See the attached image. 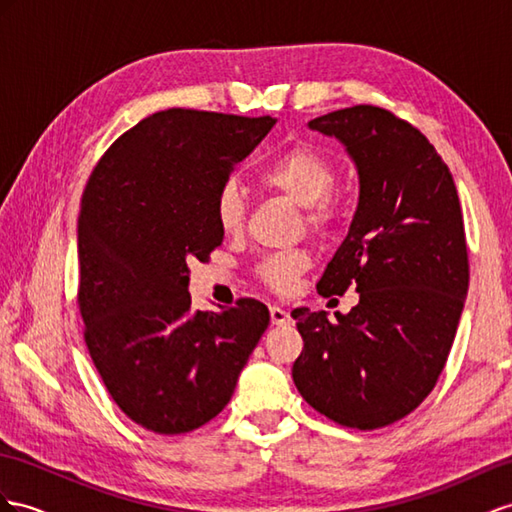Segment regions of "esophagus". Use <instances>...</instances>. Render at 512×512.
I'll list each match as a JSON object with an SVG mask.
<instances>
[{
    "instance_id": "34e87169",
    "label": "esophagus",
    "mask_w": 512,
    "mask_h": 512,
    "mask_svg": "<svg viewBox=\"0 0 512 512\" xmlns=\"http://www.w3.org/2000/svg\"><path fill=\"white\" fill-rule=\"evenodd\" d=\"M270 320H272V324H290L292 316H290V311H287V309H283L279 305H272L270 307Z\"/></svg>"
}]
</instances>
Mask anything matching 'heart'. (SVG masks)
Segmentation results:
<instances>
[{
	"instance_id": "b5f03b06",
	"label": "heart",
	"mask_w": 512,
	"mask_h": 512,
	"mask_svg": "<svg viewBox=\"0 0 512 512\" xmlns=\"http://www.w3.org/2000/svg\"><path fill=\"white\" fill-rule=\"evenodd\" d=\"M337 183V166L329 155L296 142L272 157L259 168L257 186L266 192L279 194L283 199L303 207L305 227L311 235L329 238L344 218L342 199L333 186ZM214 216L222 233L238 235L246 222V201L233 181L222 183L214 199ZM309 255L303 251H283L264 257L255 274L268 290L287 294L294 290L300 274L309 268Z\"/></svg>"
}]
</instances>
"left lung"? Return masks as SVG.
<instances>
[{
  "label": "left lung",
  "mask_w": 512,
  "mask_h": 512,
  "mask_svg": "<svg viewBox=\"0 0 512 512\" xmlns=\"http://www.w3.org/2000/svg\"><path fill=\"white\" fill-rule=\"evenodd\" d=\"M342 140L361 196L344 244L318 281L322 296L359 292L337 322L294 309L303 352L292 378L333 422L374 430L413 413L448 361L469 285L461 201L430 140L393 112L359 103L309 121Z\"/></svg>",
  "instance_id": "obj_1"
}]
</instances>
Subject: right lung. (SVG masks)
I'll return each mask as SVG.
<instances>
[{"label": "right lung", "mask_w": 512, "mask_h": 512, "mask_svg": "<svg viewBox=\"0 0 512 512\" xmlns=\"http://www.w3.org/2000/svg\"><path fill=\"white\" fill-rule=\"evenodd\" d=\"M272 116L155 112L93 168L77 220L84 342L119 409L157 435L207 424L270 324L255 298L192 311L190 261L222 244L214 199Z\"/></svg>", "instance_id": "add662e5"}]
</instances>
